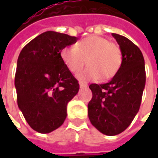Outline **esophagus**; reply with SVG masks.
I'll use <instances>...</instances> for the list:
<instances>
[{
  "instance_id": "obj_1",
  "label": "esophagus",
  "mask_w": 158,
  "mask_h": 158,
  "mask_svg": "<svg viewBox=\"0 0 158 158\" xmlns=\"http://www.w3.org/2000/svg\"><path fill=\"white\" fill-rule=\"evenodd\" d=\"M79 85H80V88L81 89H84V88H87V83H84V82H80L79 83Z\"/></svg>"
}]
</instances>
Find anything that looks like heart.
I'll use <instances>...</instances> for the list:
<instances>
[{"label": "heart", "instance_id": "1", "mask_svg": "<svg viewBox=\"0 0 158 158\" xmlns=\"http://www.w3.org/2000/svg\"><path fill=\"white\" fill-rule=\"evenodd\" d=\"M61 57L74 74L82 69L87 60L89 67L77 76L82 82L98 78L107 81L117 74L122 62V54L118 45L100 36H89L81 40L77 46L65 47Z\"/></svg>", "mask_w": 158, "mask_h": 158}]
</instances>
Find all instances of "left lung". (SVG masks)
<instances>
[{"label":"left lung","instance_id":"8db88e82","mask_svg":"<svg viewBox=\"0 0 158 158\" xmlns=\"http://www.w3.org/2000/svg\"><path fill=\"white\" fill-rule=\"evenodd\" d=\"M112 35L121 51V66L109 82L89 86L92 91L89 118L106 135H118L131 124L140 109L146 82L144 58L139 47L124 36Z\"/></svg>","mask_w":158,"mask_h":158}]
</instances>
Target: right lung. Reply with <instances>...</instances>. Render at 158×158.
Listing matches in <instances>:
<instances>
[{
  "label": "right lung",
  "instance_id": "right-lung-1",
  "mask_svg": "<svg viewBox=\"0 0 158 158\" xmlns=\"http://www.w3.org/2000/svg\"><path fill=\"white\" fill-rule=\"evenodd\" d=\"M76 37L48 31L22 49L15 76L17 105L30 127L48 134L63 124L67 105L79 90L60 52Z\"/></svg>",
  "mask_w": 158,
  "mask_h": 158
}]
</instances>
